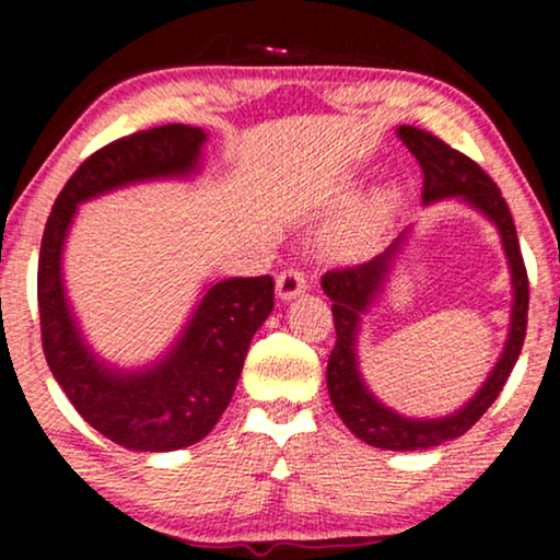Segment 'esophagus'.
I'll list each match as a JSON object with an SVG mask.
<instances>
[{
	"label": "esophagus",
	"mask_w": 560,
	"mask_h": 560,
	"mask_svg": "<svg viewBox=\"0 0 560 560\" xmlns=\"http://www.w3.org/2000/svg\"><path fill=\"white\" fill-rule=\"evenodd\" d=\"M305 289H307V279L300 268H284V271L279 273V279H276V294H279L281 300L298 298V294L305 292Z\"/></svg>",
	"instance_id": "esophagus-1"
}]
</instances>
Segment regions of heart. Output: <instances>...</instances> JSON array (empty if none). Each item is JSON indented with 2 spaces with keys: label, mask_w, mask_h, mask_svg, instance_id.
Masks as SVG:
<instances>
[{
  "label": "heart",
  "mask_w": 560,
  "mask_h": 560,
  "mask_svg": "<svg viewBox=\"0 0 560 560\" xmlns=\"http://www.w3.org/2000/svg\"><path fill=\"white\" fill-rule=\"evenodd\" d=\"M392 208H395V191H378V195L371 197V202L337 236V242H334L337 249H342V253H361V249L369 247V242L376 236L378 226L387 221Z\"/></svg>",
  "instance_id": "1"
}]
</instances>
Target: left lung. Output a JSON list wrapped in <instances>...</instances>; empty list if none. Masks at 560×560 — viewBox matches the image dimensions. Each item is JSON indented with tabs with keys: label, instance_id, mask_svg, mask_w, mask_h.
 <instances>
[{
	"label": "left lung",
	"instance_id": "1",
	"mask_svg": "<svg viewBox=\"0 0 560 560\" xmlns=\"http://www.w3.org/2000/svg\"><path fill=\"white\" fill-rule=\"evenodd\" d=\"M397 137L413 152V158L419 160L423 171V205L436 202V199H460V202L477 208L481 215H487L498 226L508 266H511L513 284L511 331H508L505 350L500 361L494 363L487 382L481 384V389L464 408L445 416V419H408V416L395 413V410L371 395V389L365 387L361 376V369H358L355 352L361 316L369 311L376 294L382 292L392 260L400 253L408 231H402L374 260L352 268H334V271H326L324 279H320L326 298L331 300L334 329H337V345H334L329 365H326V387H329L334 410L345 421V427L355 436H361L363 442H369V445L382 450H427L466 434L485 416V410L498 400L500 389L505 387L508 376H511L513 365L518 361V352H522L526 337L529 279H526L516 226H513L511 210H508L498 184L471 158L453 150L445 141L436 139L434 133L421 131V128L413 126H400L397 128Z\"/></svg>",
	"mask_w": 560,
	"mask_h": 560
}]
</instances>
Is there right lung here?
I'll list each match as a JSON object with an SVG mask.
<instances>
[{
  "instance_id": "right-lung-1",
  "label": "right lung",
  "mask_w": 560,
  "mask_h": 560,
  "mask_svg": "<svg viewBox=\"0 0 560 560\" xmlns=\"http://www.w3.org/2000/svg\"><path fill=\"white\" fill-rule=\"evenodd\" d=\"M205 131L171 124L110 141L55 199L38 253V318L49 371L73 408L115 445L168 453L213 432L240 382L247 347L273 311L271 276L223 279L205 292L168 355L139 371L102 363L83 342L62 287V247L75 208L137 182L199 171Z\"/></svg>"
}]
</instances>
